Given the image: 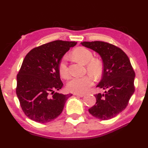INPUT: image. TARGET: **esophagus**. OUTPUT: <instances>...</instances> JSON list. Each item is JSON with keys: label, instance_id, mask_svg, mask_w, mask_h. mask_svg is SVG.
<instances>
[{"label": "esophagus", "instance_id": "1", "mask_svg": "<svg viewBox=\"0 0 148 148\" xmlns=\"http://www.w3.org/2000/svg\"><path fill=\"white\" fill-rule=\"evenodd\" d=\"M74 95H76V96H78V97H84V94H77V93H74Z\"/></svg>", "mask_w": 148, "mask_h": 148}]
</instances>
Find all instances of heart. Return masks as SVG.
Instances as JSON below:
<instances>
[{
  "instance_id": "obj_1",
  "label": "heart",
  "mask_w": 148,
  "mask_h": 148,
  "mask_svg": "<svg viewBox=\"0 0 148 148\" xmlns=\"http://www.w3.org/2000/svg\"><path fill=\"white\" fill-rule=\"evenodd\" d=\"M74 57L86 64V68L88 73L95 77H99L102 74L103 64L101 60L93 58V53L90 49L84 47H78L72 51ZM59 73L63 78H68L70 75L68 66V58L64 56L58 65ZM94 84V79L90 75L83 76H74L68 81V90L74 93H84Z\"/></svg>"
}]
</instances>
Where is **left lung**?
I'll use <instances>...</instances> for the list:
<instances>
[{"label":"left lung","mask_w":148,"mask_h":148,"mask_svg":"<svg viewBox=\"0 0 148 148\" xmlns=\"http://www.w3.org/2000/svg\"><path fill=\"white\" fill-rule=\"evenodd\" d=\"M81 44L99 53L103 62V76L97 87L105 93L95 95L97 102L88 111L99 119H111L125 109L134 94V68L127 54L115 45L99 41Z\"/></svg>","instance_id":"obj_1"}]
</instances>
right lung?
Listing matches in <instances>:
<instances>
[{"label":"right lung","instance_id":"obj_1","mask_svg":"<svg viewBox=\"0 0 148 148\" xmlns=\"http://www.w3.org/2000/svg\"><path fill=\"white\" fill-rule=\"evenodd\" d=\"M75 41L56 40L32 49L24 58L16 76V93L25 115L47 123L62 113L71 94L55 92L63 86L58 65Z\"/></svg>","mask_w":148,"mask_h":148}]
</instances>
